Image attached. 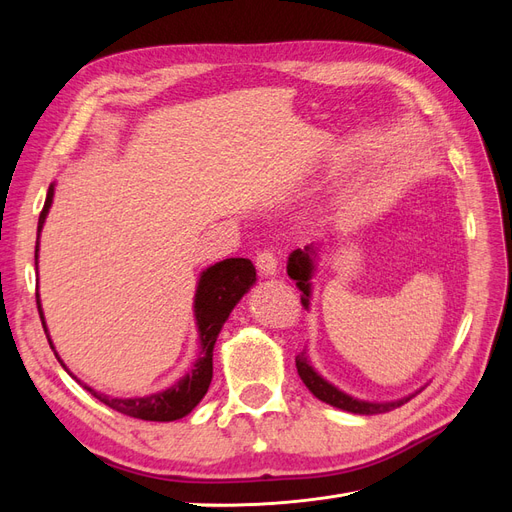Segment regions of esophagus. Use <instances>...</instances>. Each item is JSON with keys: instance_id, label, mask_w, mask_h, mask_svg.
I'll list each match as a JSON object with an SVG mask.
<instances>
[{"instance_id": "1", "label": "esophagus", "mask_w": 512, "mask_h": 512, "mask_svg": "<svg viewBox=\"0 0 512 512\" xmlns=\"http://www.w3.org/2000/svg\"><path fill=\"white\" fill-rule=\"evenodd\" d=\"M256 269L262 273V275H275L277 273V254L273 250H269V247H265V250H260L256 254Z\"/></svg>"}]
</instances>
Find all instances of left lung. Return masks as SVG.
I'll use <instances>...</instances> for the list:
<instances>
[{
  "mask_svg": "<svg viewBox=\"0 0 512 512\" xmlns=\"http://www.w3.org/2000/svg\"><path fill=\"white\" fill-rule=\"evenodd\" d=\"M312 247H305V250H294L288 258V275L290 280L297 282V288L303 292L301 297V303L303 307L309 305V277H312ZM294 363H297V371L299 376L303 380V384L307 386L309 391H312L320 401H324V404L329 406H335V408H342L346 412H354V414H382V412H391L399 406H404L406 399H399V401H389V404H371V401H361V399H354L346 393H342L339 389H335L333 384H329L327 380H322L314 367L309 365L305 352L294 356Z\"/></svg>",
  "mask_w": 512,
  "mask_h": 512,
  "instance_id": "obj_1",
  "label": "left lung"
}]
</instances>
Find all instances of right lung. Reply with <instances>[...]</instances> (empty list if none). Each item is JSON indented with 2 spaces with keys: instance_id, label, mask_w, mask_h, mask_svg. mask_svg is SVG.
<instances>
[{
  "instance_id": "obj_1",
  "label": "right lung",
  "mask_w": 512,
  "mask_h": 512,
  "mask_svg": "<svg viewBox=\"0 0 512 512\" xmlns=\"http://www.w3.org/2000/svg\"><path fill=\"white\" fill-rule=\"evenodd\" d=\"M51 203H53V185L49 188V192H46L44 207L40 211L38 239H40V230L46 220V213H49ZM36 265H38V243H36ZM254 282H256V269L247 258H226L200 275L196 299H194V312H196V322L200 331V348L203 350H200L198 361L190 374L181 378L177 384L170 386L168 391L149 395V397L115 399V397L96 393L94 389H89V386H85V389L96 399H100L104 406L132 418H141V421L166 423V421H177V418L190 414L196 408L198 401L203 399L205 393L209 391V384L213 378V346H215V339L220 335L222 324L230 316L232 307L239 303V299L247 290H250ZM36 305H38V314L46 333L38 292H36ZM46 339H49V344L53 348L49 333H46ZM55 356L57 361L64 365V361L59 359L57 352Z\"/></svg>"
}]
</instances>
